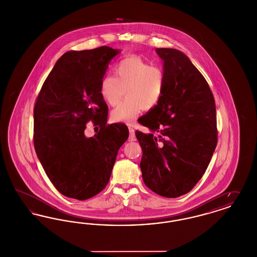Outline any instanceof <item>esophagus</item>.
Segmentation results:
<instances>
[{
	"label": "esophagus",
	"instance_id": "34e87169",
	"mask_svg": "<svg viewBox=\"0 0 257 257\" xmlns=\"http://www.w3.org/2000/svg\"><path fill=\"white\" fill-rule=\"evenodd\" d=\"M129 132H130V136H129V140L130 141H136V136H135V129L133 126L129 125Z\"/></svg>",
	"mask_w": 257,
	"mask_h": 257
}]
</instances>
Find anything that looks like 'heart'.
Wrapping results in <instances>:
<instances>
[{
    "mask_svg": "<svg viewBox=\"0 0 257 257\" xmlns=\"http://www.w3.org/2000/svg\"><path fill=\"white\" fill-rule=\"evenodd\" d=\"M114 74L105 75L100 82V95L110 106H116L111 117L114 121L132 122L142 109L155 108L163 97L166 85L165 70L139 56L118 61Z\"/></svg>",
    "mask_w": 257,
    "mask_h": 257,
    "instance_id": "b5f03b06",
    "label": "heart"
}]
</instances>
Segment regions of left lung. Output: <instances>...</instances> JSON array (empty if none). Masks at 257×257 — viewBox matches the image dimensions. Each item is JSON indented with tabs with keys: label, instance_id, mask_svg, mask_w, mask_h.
<instances>
[{
	"label": "left lung",
	"instance_id": "8db88e82",
	"mask_svg": "<svg viewBox=\"0 0 257 257\" xmlns=\"http://www.w3.org/2000/svg\"><path fill=\"white\" fill-rule=\"evenodd\" d=\"M166 85L159 104L140 118L154 134L136 131L144 182L165 197L189 193L201 179L218 143L216 104L203 75L182 52L157 48Z\"/></svg>",
	"mask_w": 257,
	"mask_h": 257
}]
</instances>
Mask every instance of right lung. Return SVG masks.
<instances>
[{"instance_id":"right-lung-1","label":"right lung","mask_w":257,"mask_h":257,"mask_svg":"<svg viewBox=\"0 0 257 257\" xmlns=\"http://www.w3.org/2000/svg\"><path fill=\"white\" fill-rule=\"evenodd\" d=\"M119 53L108 46L64 53L37 95L34 145L50 181L67 197L86 200L107 186L119 147L127 141L125 124H108V106L100 82ZM100 127L92 138L86 123Z\"/></svg>"}]
</instances>
